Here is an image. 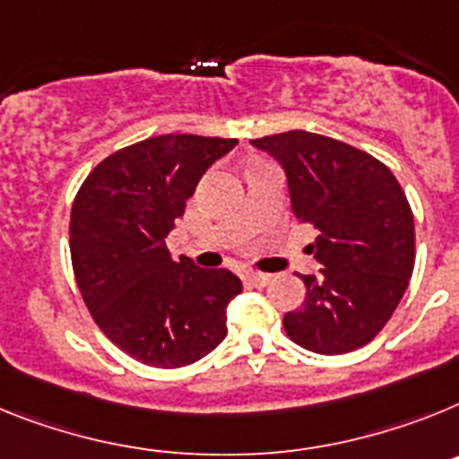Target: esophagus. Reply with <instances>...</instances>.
<instances>
[{
  "instance_id": "1",
  "label": "esophagus",
  "mask_w": 459,
  "mask_h": 459,
  "mask_svg": "<svg viewBox=\"0 0 459 459\" xmlns=\"http://www.w3.org/2000/svg\"><path fill=\"white\" fill-rule=\"evenodd\" d=\"M245 279L249 284L254 286H268L273 281V274H265V273H254V270H247Z\"/></svg>"
}]
</instances>
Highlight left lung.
<instances>
[{"instance_id":"obj_1","label":"left lung","mask_w":459,"mask_h":459,"mask_svg":"<svg viewBox=\"0 0 459 459\" xmlns=\"http://www.w3.org/2000/svg\"><path fill=\"white\" fill-rule=\"evenodd\" d=\"M281 163L290 210L316 229L309 245L324 268L300 274L307 298L284 316L302 349L340 356L381 333L416 261L413 212L388 166L328 135L286 131L252 141Z\"/></svg>"}]
</instances>
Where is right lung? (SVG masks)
<instances>
[{
    "mask_svg": "<svg viewBox=\"0 0 459 459\" xmlns=\"http://www.w3.org/2000/svg\"><path fill=\"white\" fill-rule=\"evenodd\" d=\"M235 138L166 134L117 150L82 182L71 207L75 281L115 346L152 368H185L226 337L242 290L230 270L170 258L166 238L198 180Z\"/></svg>",
    "mask_w": 459,
    "mask_h": 459,
    "instance_id": "obj_1",
    "label": "right lung"
}]
</instances>
